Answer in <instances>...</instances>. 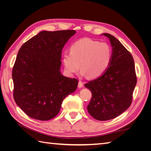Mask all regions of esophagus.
I'll list each match as a JSON object with an SVG mask.
<instances>
[{
  "label": "esophagus",
  "instance_id": "obj_1",
  "mask_svg": "<svg viewBox=\"0 0 151 151\" xmlns=\"http://www.w3.org/2000/svg\"><path fill=\"white\" fill-rule=\"evenodd\" d=\"M83 86H84V83H83V82L81 81H79V83H78V87H79V88H83Z\"/></svg>",
  "mask_w": 151,
  "mask_h": 151
}]
</instances>
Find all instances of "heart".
Returning <instances> with one entry per match:
<instances>
[{
	"label": "heart",
	"instance_id": "heart-1",
	"mask_svg": "<svg viewBox=\"0 0 151 151\" xmlns=\"http://www.w3.org/2000/svg\"><path fill=\"white\" fill-rule=\"evenodd\" d=\"M111 55L112 50L108 44L83 38L72 45L70 53H63V62L69 74L77 72L81 67L83 74L96 78L106 70Z\"/></svg>",
	"mask_w": 151,
	"mask_h": 151
}]
</instances>
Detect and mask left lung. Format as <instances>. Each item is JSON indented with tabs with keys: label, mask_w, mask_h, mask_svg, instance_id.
Returning a JSON list of instances; mask_svg holds the SVG:
<instances>
[{
	"label": "left lung",
	"mask_w": 151,
	"mask_h": 151,
	"mask_svg": "<svg viewBox=\"0 0 151 151\" xmlns=\"http://www.w3.org/2000/svg\"><path fill=\"white\" fill-rule=\"evenodd\" d=\"M103 35L113 47L110 63L101 76L85 84L92 93L88 112L99 121L115 118L130 107L137 81L130 52L111 35Z\"/></svg>",
	"instance_id": "1"
}]
</instances>
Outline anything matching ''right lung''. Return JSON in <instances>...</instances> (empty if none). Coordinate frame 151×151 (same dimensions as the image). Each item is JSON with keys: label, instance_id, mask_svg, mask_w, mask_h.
Listing matches in <instances>:
<instances>
[{"label": "right lung", "instance_id": "1", "mask_svg": "<svg viewBox=\"0 0 151 151\" xmlns=\"http://www.w3.org/2000/svg\"><path fill=\"white\" fill-rule=\"evenodd\" d=\"M75 30L41 31L18 52L12 76L13 97L27 115L52 119L60 111L63 99L74 93L78 80L61 74L62 50Z\"/></svg>", "mask_w": 151, "mask_h": 151}]
</instances>
